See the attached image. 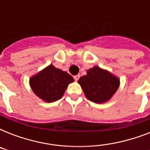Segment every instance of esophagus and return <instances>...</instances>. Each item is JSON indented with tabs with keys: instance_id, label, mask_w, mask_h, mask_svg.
Here are the masks:
<instances>
[{
	"instance_id": "34e87169",
	"label": "esophagus",
	"mask_w": 150,
	"mask_h": 150,
	"mask_svg": "<svg viewBox=\"0 0 150 150\" xmlns=\"http://www.w3.org/2000/svg\"><path fill=\"white\" fill-rule=\"evenodd\" d=\"M79 78H80V75H75V76H74V79H75V81H78V80H79Z\"/></svg>"
}]
</instances>
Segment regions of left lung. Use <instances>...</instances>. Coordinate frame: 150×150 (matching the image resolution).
<instances>
[{
	"label": "left lung",
	"instance_id": "8db88e82",
	"mask_svg": "<svg viewBox=\"0 0 150 150\" xmlns=\"http://www.w3.org/2000/svg\"><path fill=\"white\" fill-rule=\"evenodd\" d=\"M81 86L86 97L96 103L109 101L120 86V79L109 71L94 66L88 69L86 75L80 78Z\"/></svg>",
	"mask_w": 150,
	"mask_h": 150
}]
</instances>
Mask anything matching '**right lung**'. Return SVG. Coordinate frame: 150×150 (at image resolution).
<instances>
[{
    "label": "right lung",
    "instance_id": "right-lung-1",
    "mask_svg": "<svg viewBox=\"0 0 150 150\" xmlns=\"http://www.w3.org/2000/svg\"><path fill=\"white\" fill-rule=\"evenodd\" d=\"M74 82L68 72L50 64L29 79L32 90L46 103H52L63 96L67 87Z\"/></svg>",
    "mask_w": 150,
    "mask_h": 150
}]
</instances>
